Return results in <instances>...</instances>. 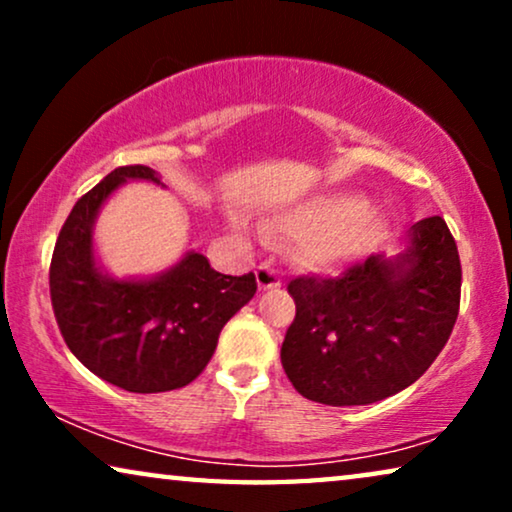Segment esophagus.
<instances>
[{"instance_id": "esophagus-1", "label": "esophagus", "mask_w": 512, "mask_h": 512, "mask_svg": "<svg viewBox=\"0 0 512 512\" xmlns=\"http://www.w3.org/2000/svg\"><path fill=\"white\" fill-rule=\"evenodd\" d=\"M256 282H258V289L268 291V289H277V286H282V277H279V272L272 268V265L263 263L258 265L256 270Z\"/></svg>"}]
</instances>
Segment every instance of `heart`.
Masks as SVG:
<instances>
[{
  "label": "heart",
  "mask_w": 512,
  "mask_h": 512,
  "mask_svg": "<svg viewBox=\"0 0 512 512\" xmlns=\"http://www.w3.org/2000/svg\"><path fill=\"white\" fill-rule=\"evenodd\" d=\"M286 235L303 237V256L314 268H342L380 242L384 219L352 193L314 195L277 221Z\"/></svg>",
  "instance_id": "1"
}]
</instances>
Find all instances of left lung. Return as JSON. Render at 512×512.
Wrapping results in <instances>:
<instances>
[{
    "label": "left lung",
    "mask_w": 512,
    "mask_h": 512,
    "mask_svg": "<svg viewBox=\"0 0 512 512\" xmlns=\"http://www.w3.org/2000/svg\"><path fill=\"white\" fill-rule=\"evenodd\" d=\"M296 319L282 366L300 396L368 405L426 373L459 314L457 242L440 216L417 221L396 258L368 256L338 277L289 282Z\"/></svg>",
    "instance_id": "1"
}]
</instances>
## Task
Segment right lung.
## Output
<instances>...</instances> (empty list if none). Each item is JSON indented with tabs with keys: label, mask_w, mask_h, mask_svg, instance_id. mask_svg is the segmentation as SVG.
Here are the masks:
<instances>
[{
	"label": "right lung",
	"mask_w": 512,
	"mask_h": 512,
	"mask_svg": "<svg viewBox=\"0 0 512 512\" xmlns=\"http://www.w3.org/2000/svg\"><path fill=\"white\" fill-rule=\"evenodd\" d=\"M128 179L160 184L146 165L116 167L69 212L51 258V303L67 347L90 373L132 394H158L205 370L221 328L254 298L256 277L221 275L195 251L151 279L102 272L93 226Z\"/></svg>",
	"instance_id": "1"
}]
</instances>
